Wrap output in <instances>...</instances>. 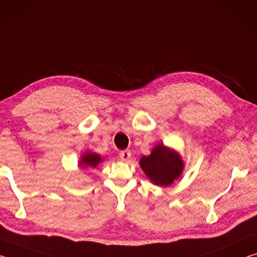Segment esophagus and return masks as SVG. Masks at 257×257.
I'll return each mask as SVG.
<instances>
[{"label": "esophagus", "instance_id": "34e87169", "mask_svg": "<svg viewBox=\"0 0 257 257\" xmlns=\"http://www.w3.org/2000/svg\"><path fill=\"white\" fill-rule=\"evenodd\" d=\"M119 158L121 159V161H123V162H128L132 158V152L129 150H124V151H121L119 153Z\"/></svg>", "mask_w": 257, "mask_h": 257}]
</instances>
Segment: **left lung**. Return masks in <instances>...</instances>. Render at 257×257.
Returning a JSON list of instances; mask_svg holds the SVG:
<instances>
[{
  "instance_id": "obj_1",
  "label": "left lung",
  "mask_w": 257,
  "mask_h": 257,
  "mask_svg": "<svg viewBox=\"0 0 257 257\" xmlns=\"http://www.w3.org/2000/svg\"><path fill=\"white\" fill-rule=\"evenodd\" d=\"M139 165L153 184L162 187L170 186L184 170V161L179 153L163 144L156 145L149 156H143Z\"/></svg>"
}]
</instances>
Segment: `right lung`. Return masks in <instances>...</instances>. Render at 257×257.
Masks as SVG:
<instances>
[{
	"mask_svg": "<svg viewBox=\"0 0 257 257\" xmlns=\"http://www.w3.org/2000/svg\"><path fill=\"white\" fill-rule=\"evenodd\" d=\"M103 159L96 153H92V152H87L86 154H82L80 158L79 167L84 168H96L98 163H101Z\"/></svg>",
	"mask_w": 257,
	"mask_h": 257,
	"instance_id": "add662e5",
	"label": "right lung"
}]
</instances>
